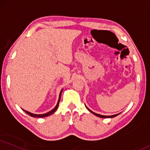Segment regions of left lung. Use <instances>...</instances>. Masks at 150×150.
Wrapping results in <instances>:
<instances>
[{
    "label": "left lung",
    "mask_w": 150,
    "mask_h": 150,
    "mask_svg": "<svg viewBox=\"0 0 150 150\" xmlns=\"http://www.w3.org/2000/svg\"><path fill=\"white\" fill-rule=\"evenodd\" d=\"M85 106H86V105H85ZM86 108L88 109V110H89V111H90V112H92V114L95 115H96V116H97V117H101V118H112V117H116V116H117L118 115L120 114V113H117V114H115V115H100V114L96 113V112H93V111H92V110H90V109L88 108V107H87L86 106Z\"/></svg>",
    "instance_id": "1"
}]
</instances>
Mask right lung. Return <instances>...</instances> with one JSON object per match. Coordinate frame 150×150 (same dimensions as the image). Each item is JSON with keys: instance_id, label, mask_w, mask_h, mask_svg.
<instances>
[{"instance_id": "right-lung-1", "label": "right lung", "mask_w": 150, "mask_h": 150, "mask_svg": "<svg viewBox=\"0 0 150 150\" xmlns=\"http://www.w3.org/2000/svg\"><path fill=\"white\" fill-rule=\"evenodd\" d=\"M62 90H63V89H62V90H61L60 92V94H59L58 101V102H57L56 106H55L54 108L52 109V110H50L49 112H47V113H44V114H34V113H32V112H29V111H27V110H24V109H22V110H23V111H25V112H26L28 115H29L31 116V117H47V116L51 115H52L53 112H55V110H56L57 109H58V107L59 106V102H60V101L61 94H62Z\"/></svg>"}]
</instances>
